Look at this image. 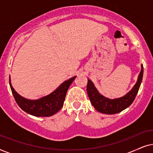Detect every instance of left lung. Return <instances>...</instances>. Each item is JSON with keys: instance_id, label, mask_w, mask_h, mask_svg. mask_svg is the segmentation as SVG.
<instances>
[{"instance_id": "1", "label": "left lung", "mask_w": 153, "mask_h": 153, "mask_svg": "<svg viewBox=\"0 0 153 153\" xmlns=\"http://www.w3.org/2000/svg\"><path fill=\"white\" fill-rule=\"evenodd\" d=\"M143 75V66L141 65V71L138 75L136 85L127 94L123 97L111 99L103 97L98 92L94 85L90 80L87 81V91L91 104L97 111L105 114H115L123 111L129 106L135 99L142 82Z\"/></svg>"}]
</instances>
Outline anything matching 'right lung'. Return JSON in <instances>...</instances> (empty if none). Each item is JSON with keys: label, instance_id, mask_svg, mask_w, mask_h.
Returning a JSON list of instances; mask_svg holds the SVG:
<instances>
[{"label": "right lung", "instance_id": "add662e5", "mask_svg": "<svg viewBox=\"0 0 153 153\" xmlns=\"http://www.w3.org/2000/svg\"><path fill=\"white\" fill-rule=\"evenodd\" d=\"M75 78L76 76H74L64 81L50 94L40 98L37 100H29L18 94L12 87L10 79V86L15 101L24 111L37 117H49L54 115L62 108L67 91Z\"/></svg>", "mask_w": 153, "mask_h": 153}]
</instances>
